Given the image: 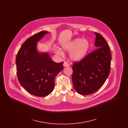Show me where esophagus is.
<instances>
[{
    "instance_id": "34e87169",
    "label": "esophagus",
    "mask_w": 128,
    "mask_h": 128,
    "mask_svg": "<svg viewBox=\"0 0 128 128\" xmlns=\"http://www.w3.org/2000/svg\"><path fill=\"white\" fill-rule=\"evenodd\" d=\"M69 66H70V65L67 62H64V64H63V66L64 67H68Z\"/></svg>"
}]
</instances>
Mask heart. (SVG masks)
Returning a JSON list of instances; mask_svg holds the SVG:
<instances>
[{
  "label": "heart",
  "instance_id": "1",
  "mask_svg": "<svg viewBox=\"0 0 128 128\" xmlns=\"http://www.w3.org/2000/svg\"><path fill=\"white\" fill-rule=\"evenodd\" d=\"M91 47L89 41L86 39L76 38L62 45V48L66 52L70 53V59L74 61L82 60L88 53ZM56 53L57 55L62 56L64 53L60 49H57Z\"/></svg>",
  "mask_w": 128,
  "mask_h": 128
}]
</instances>
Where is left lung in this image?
<instances>
[{"label": "left lung", "instance_id": "obj_1", "mask_svg": "<svg viewBox=\"0 0 128 128\" xmlns=\"http://www.w3.org/2000/svg\"><path fill=\"white\" fill-rule=\"evenodd\" d=\"M96 35L94 45L98 48L87 55L82 60L73 63L72 80L78 94L88 95L102 86L110 73L111 61L110 48L101 34Z\"/></svg>", "mask_w": 128, "mask_h": 128}]
</instances>
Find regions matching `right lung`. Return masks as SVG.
Instances as JSON below:
<instances>
[{
	"label": "right lung",
	"mask_w": 128,
	"mask_h": 128,
	"mask_svg": "<svg viewBox=\"0 0 128 128\" xmlns=\"http://www.w3.org/2000/svg\"><path fill=\"white\" fill-rule=\"evenodd\" d=\"M48 33L41 31L27 39L16 58L20 84L30 94L40 97L47 96L53 91L55 77L63 69V62H55L48 54L37 50V42Z\"/></svg>",
	"instance_id": "obj_1"
}]
</instances>
